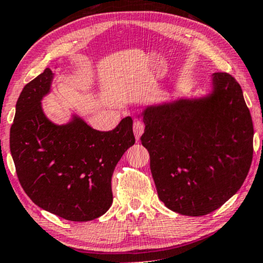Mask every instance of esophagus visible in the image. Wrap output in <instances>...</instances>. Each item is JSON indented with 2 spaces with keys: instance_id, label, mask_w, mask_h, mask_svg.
<instances>
[{
  "instance_id": "1",
  "label": "esophagus",
  "mask_w": 263,
  "mask_h": 263,
  "mask_svg": "<svg viewBox=\"0 0 263 263\" xmlns=\"http://www.w3.org/2000/svg\"><path fill=\"white\" fill-rule=\"evenodd\" d=\"M144 132V123L142 120H135V123H133V133H135V137H136V140L138 142L140 136L143 135Z\"/></svg>"
}]
</instances>
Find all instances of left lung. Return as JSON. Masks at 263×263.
<instances>
[{"instance_id":"1","label":"left lung","mask_w":263,"mask_h":263,"mask_svg":"<svg viewBox=\"0 0 263 263\" xmlns=\"http://www.w3.org/2000/svg\"><path fill=\"white\" fill-rule=\"evenodd\" d=\"M213 93L147 107L140 142L150 155L158 198L169 210L205 216L237 192L253 161V120L242 88L213 73Z\"/></svg>"}]
</instances>
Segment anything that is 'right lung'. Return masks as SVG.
<instances>
[{
  "label": "right lung",
  "instance_id": "obj_1",
  "mask_svg": "<svg viewBox=\"0 0 263 263\" xmlns=\"http://www.w3.org/2000/svg\"><path fill=\"white\" fill-rule=\"evenodd\" d=\"M52 71L26 84L10 127V153L25 193L35 205L71 221H88L112 205V175L125 151L135 144L132 119L110 131L91 128L80 118L54 125L42 109Z\"/></svg>",
  "mask_w": 263,
  "mask_h": 263
}]
</instances>
